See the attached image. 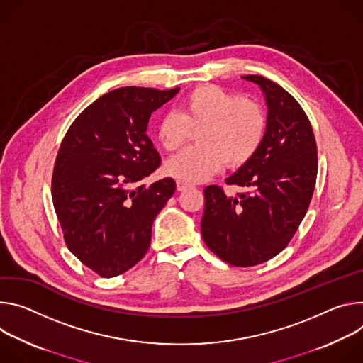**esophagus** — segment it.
<instances>
[{
  "mask_svg": "<svg viewBox=\"0 0 363 363\" xmlns=\"http://www.w3.org/2000/svg\"><path fill=\"white\" fill-rule=\"evenodd\" d=\"M176 186H177V190L179 191H183V190H187L190 186L186 183V182H183V180H177L176 182Z\"/></svg>",
  "mask_w": 363,
  "mask_h": 363,
  "instance_id": "1",
  "label": "esophagus"
}]
</instances>
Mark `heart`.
I'll list each match as a JSON object with an SVG mask.
<instances>
[{
	"label": "heart",
	"instance_id": "obj_1",
	"mask_svg": "<svg viewBox=\"0 0 363 363\" xmlns=\"http://www.w3.org/2000/svg\"><path fill=\"white\" fill-rule=\"evenodd\" d=\"M197 134V148L169 158L164 172L186 183L205 182L223 164L242 167L259 150L267 133V115L259 102L216 85L190 91L180 112H167L157 124V140L166 151L180 148Z\"/></svg>",
	"mask_w": 363,
	"mask_h": 363
}]
</instances>
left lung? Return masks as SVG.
Returning <instances> with one entry per match:
<instances>
[{
  "instance_id": "1",
  "label": "left lung",
  "mask_w": 363,
  "mask_h": 363,
  "mask_svg": "<svg viewBox=\"0 0 363 363\" xmlns=\"http://www.w3.org/2000/svg\"><path fill=\"white\" fill-rule=\"evenodd\" d=\"M265 95L267 133L257 154L225 183L228 196L205 189L202 236L208 248L235 267H254L283 251L307 213L317 177V145L301 105L272 80L248 74Z\"/></svg>"
}]
</instances>
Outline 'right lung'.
<instances>
[{
    "instance_id": "right-lung-1",
    "label": "right lung",
    "mask_w": 363,
    "mask_h": 363,
    "mask_svg": "<svg viewBox=\"0 0 363 363\" xmlns=\"http://www.w3.org/2000/svg\"><path fill=\"white\" fill-rule=\"evenodd\" d=\"M179 91H111L79 113L60 144L53 206L69 251L101 277L124 274L147 254L152 222L176 190L172 177L140 182L161 163L148 119Z\"/></svg>"
}]
</instances>
